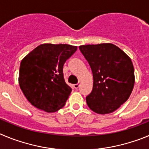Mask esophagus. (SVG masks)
I'll return each instance as SVG.
<instances>
[{"label": "esophagus", "mask_w": 149, "mask_h": 149, "mask_svg": "<svg viewBox=\"0 0 149 149\" xmlns=\"http://www.w3.org/2000/svg\"><path fill=\"white\" fill-rule=\"evenodd\" d=\"M79 86H80V84H74V89H78Z\"/></svg>", "instance_id": "esophagus-1"}]
</instances>
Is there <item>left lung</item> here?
Listing matches in <instances>:
<instances>
[{"instance_id": "8db88e82", "label": "left lung", "mask_w": 149, "mask_h": 149, "mask_svg": "<svg viewBox=\"0 0 149 149\" xmlns=\"http://www.w3.org/2000/svg\"><path fill=\"white\" fill-rule=\"evenodd\" d=\"M79 49L93 72V91L86 98L88 107L98 114L113 113L132 93L135 77L131 58L111 43L81 45Z\"/></svg>"}]
</instances>
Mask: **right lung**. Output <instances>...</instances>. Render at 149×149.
I'll list each match as a JSON object with an SVG mask.
<instances>
[{
  "label": "right lung",
  "instance_id": "obj_1",
  "mask_svg": "<svg viewBox=\"0 0 149 149\" xmlns=\"http://www.w3.org/2000/svg\"><path fill=\"white\" fill-rule=\"evenodd\" d=\"M77 49L66 44H42L22 60L18 83L33 106L48 113L64 107L72 88L64 80L63 65Z\"/></svg>",
  "mask_w": 149,
  "mask_h": 149
}]
</instances>
